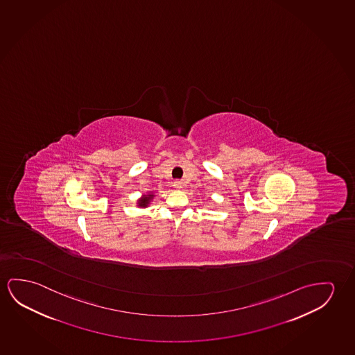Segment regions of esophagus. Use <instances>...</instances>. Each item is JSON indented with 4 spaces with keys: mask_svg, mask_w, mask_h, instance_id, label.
Instances as JSON below:
<instances>
[{
    "mask_svg": "<svg viewBox=\"0 0 355 355\" xmlns=\"http://www.w3.org/2000/svg\"><path fill=\"white\" fill-rule=\"evenodd\" d=\"M173 187L177 188V189H182L183 188V182L182 180H175L173 182Z\"/></svg>",
    "mask_w": 355,
    "mask_h": 355,
    "instance_id": "obj_1",
    "label": "esophagus"
}]
</instances>
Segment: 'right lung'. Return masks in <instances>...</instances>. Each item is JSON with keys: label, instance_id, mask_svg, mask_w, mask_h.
<instances>
[{"label": "right lung", "instance_id": "1", "mask_svg": "<svg viewBox=\"0 0 355 355\" xmlns=\"http://www.w3.org/2000/svg\"><path fill=\"white\" fill-rule=\"evenodd\" d=\"M153 198V193H148L146 196H142L141 199L137 200V207H148V204L151 202V199Z\"/></svg>", "mask_w": 355, "mask_h": 355}]
</instances>
